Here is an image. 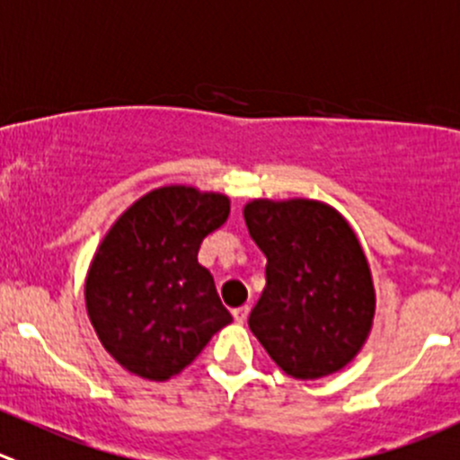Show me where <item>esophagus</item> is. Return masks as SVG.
<instances>
[{
    "label": "esophagus",
    "mask_w": 460,
    "mask_h": 460,
    "mask_svg": "<svg viewBox=\"0 0 460 460\" xmlns=\"http://www.w3.org/2000/svg\"><path fill=\"white\" fill-rule=\"evenodd\" d=\"M231 314H234L235 323H244V321H247V316H249V307H247V305H243V307H235V310L231 312Z\"/></svg>",
    "instance_id": "esophagus-1"
}]
</instances>
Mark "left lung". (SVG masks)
Returning a JSON list of instances; mask_svg holds the SVG:
<instances>
[{"instance_id": "obj_1", "label": "left lung", "mask_w": 460, "mask_h": 460, "mask_svg": "<svg viewBox=\"0 0 460 460\" xmlns=\"http://www.w3.org/2000/svg\"><path fill=\"white\" fill-rule=\"evenodd\" d=\"M249 235L267 256V285L249 314L262 349L296 380L341 371L376 316L371 267L346 217L316 199H252Z\"/></svg>"}]
</instances>
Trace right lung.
Instances as JSON below:
<instances>
[{"instance_id":"right-lung-1","label":"right lung","mask_w":460,"mask_h":460,"mask_svg":"<svg viewBox=\"0 0 460 460\" xmlns=\"http://www.w3.org/2000/svg\"><path fill=\"white\" fill-rule=\"evenodd\" d=\"M229 217V198L162 186L137 199L98 244L84 279L87 314L126 371L166 382L231 323L198 262L202 240Z\"/></svg>"}]
</instances>
